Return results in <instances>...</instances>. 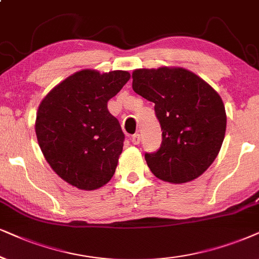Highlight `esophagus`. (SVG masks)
Wrapping results in <instances>:
<instances>
[{
	"label": "esophagus",
	"instance_id": "1",
	"mask_svg": "<svg viewBox=\"0 0 259 259\" xmlns=\"http://www.w3.org/2000/svg\"><path fill=\"white\" fill-rule=\"evenodd\" d=\"M132 142L134 143V145H139V143L141 142V136L139 135V134H135V135L132 136Z\"/></svg>",
	"mask_w": 259,
	"mask_h": 259
}]
</instances>
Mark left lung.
Returning <instances> with one entry per match:
<instances>
[{"label": "left lung", "mask_w": 259, "mask_h": 259, "mask_svg": "<svg viewBox=\"0 0 259 259\" xmlns=\"http://www.w3.org/2000/svg\"><path fill=\"white\" fill-rule=\"evenodd\" d=\"M133 90L155 104L162 130L160 148L145 154L153 175L182 184L207 171L220 152L227 123L218 92L191 71L168 67L136 69Z\"/></svg>", "instance_id": "left-lung-1"}]
</instances>
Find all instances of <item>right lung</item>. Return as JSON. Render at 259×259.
<instances>
[{
  "mask_svg": "<svg viewBox=\"0 0 259 259\" xmlns=\"http://www.w3.org/2000/svg\"><path fill=\"white\" fill-rule=\"evenodd\" d=\"M129 78L124 70H81L41 100L35 119L39 147L51 168L70 185L96 190L114 175L124 134L107 101Z\"/></svg>",
  "mask_w": 259,
  "mask_h": 259,
  "instance_id": "right-lung-1",
  "label": "right lung"
}]
</instances>
